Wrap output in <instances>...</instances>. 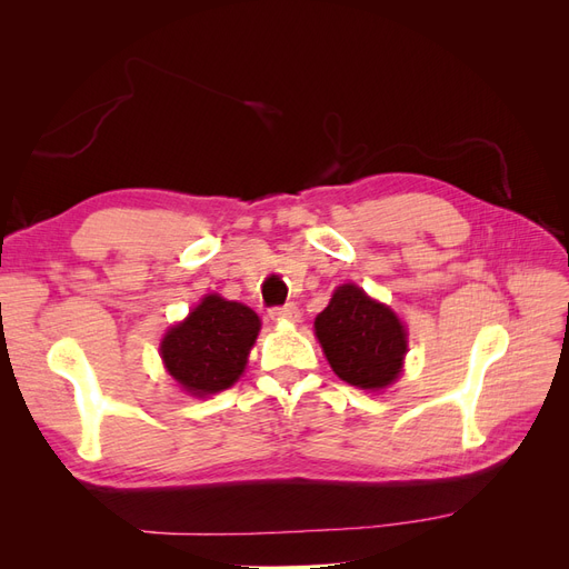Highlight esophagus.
I'll list each match as a JSON object with an SVG mask.
<instances>
[{
    "label": "esophagus",
    "mask_w": 569,
    "mask_h": 569,
    "mask_svg": "<svg viewBox=\"0 0 569 569\" xmlns=\"http://www.w3.org/2000/svg\"><path fill=\"white\" fill-rule=\"evenodd\" d=\"M270 318L272 320H289V322H297L301 318L299 308L295 303H287V306H278V308H270Z\"/></svg>",
    "instance_id": "34e87169"
}]
</instances>
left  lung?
Returning a JSON list of instances; mask_svg holds the SVG:
<instances>
[{"mask_svg": "<svg viewBox=\"0 0 569 569\" xmlns=\"http://www.w3.org/2000/svg\"><path fill=\"white\" fill-rule=\"evenodd\" d=\"M316 337L337 377L358 389H385L403 370L408 351L403 322L358 284L335 289L316 318Z\"/></svg>", "mask_w": 569, "mask_h": 569, "instance_id": "obj_1", "label": "left lung"}]
</instances>
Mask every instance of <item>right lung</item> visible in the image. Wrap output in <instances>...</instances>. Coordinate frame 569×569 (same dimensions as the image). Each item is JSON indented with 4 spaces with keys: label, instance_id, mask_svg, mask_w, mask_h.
<instances>
[{
    "label": "right lung",
    "instance_id": "1",
    "mask_svg": "<svg viewBox=\"0 0 569 569\" xmlns=\"http://www.w3.org/2000/svg\"><path fill=\"white\" fill-rule=\"evenodd\" d=\"M258 330L261 320L249 306L209 295L166 332L161 341L163 366L187 393H218L244 372Z\"/></svg>",
    "mask_w": 569,
    "mask_h": 569
}]
</instances>
